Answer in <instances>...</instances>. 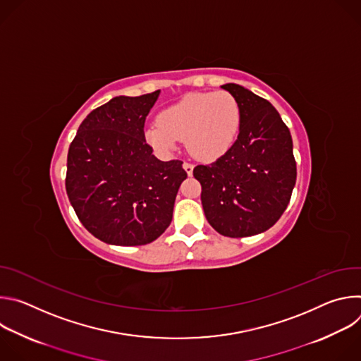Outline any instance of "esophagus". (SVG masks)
Wrapping results in <instances>:
<instances>
[{
	"instance_id": "obj_1",
	"label": "esophagus",
	"mask_w": 361,
	"mask_h": 361,
	"mask_svg": "<svg viewBox=\"0 0 361 361\" xmlns=\"http://www.w3.org/2000/svg\"><path fill=\"white\" fill-rule=\"evenodd\" d=\"M183 167H184V170H185V173H187L188 176H191V174H192V170H194V166H192V164H190V163H184V164H183Z\"/></svg>"
}]
</instances>
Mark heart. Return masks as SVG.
I'll list each match as a JSON object with an SVG mask.
<instances>
[{
    "mask_svg": "<svg viewBox=\"0 0 361 361\" xmlns=\"http://www.w3.org/2000/svg\"><path fill=\"white\" fill-rule=\"evenodd\" d=\"M160 124L145 128V140L161 154H171L180 140L188 152L201 161H214L234 144L241 110L228 91L191 92L163 110Z\"/></svg>",
    "mask_w": 361,
    "mask_h": 361,
    "instance_id": "obj_1",
    "label": "heart"
}]
</instances>
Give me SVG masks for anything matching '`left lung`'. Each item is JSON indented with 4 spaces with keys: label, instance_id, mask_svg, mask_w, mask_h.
<instances>
[{
    "label": "left lung",
    "instance_id": "8db88e82",
    "mask_svg": "<svg viewBox=\"0 0 361 361\" xmlns=\"http://www.w3.org/2000/svg\"><path fill=\"white\" fill-rule=\"evenodd\" d=\"M221 88L238 101L240 131L224 156L192 176L210 226L226 237H248L273 227L287 209L297 177L293 140L267 99L238 84Z\"/></svg>",
    "mask_w": 361,
    "mask_h": 361
}]
</instances>
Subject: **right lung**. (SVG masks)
Wrapping results in <instances>:
<instances>
[{"label": "right lung", "mask_w": 361, "mask_h": 361, "mask_svg": "<svg viewBox=\"0 0 361 361\" xmlns=\"http://www.w3.org/2000/svg\"><path fill=\"white\" fill-rule=\"evenodd\" d=\"M160 90L114 97L78 127L67 157L66 190L82 226L114 245H142L173 220L183 161H160L145 142L144 123Z\"/></svg>", "instance_id": "1"}]
</instances>
